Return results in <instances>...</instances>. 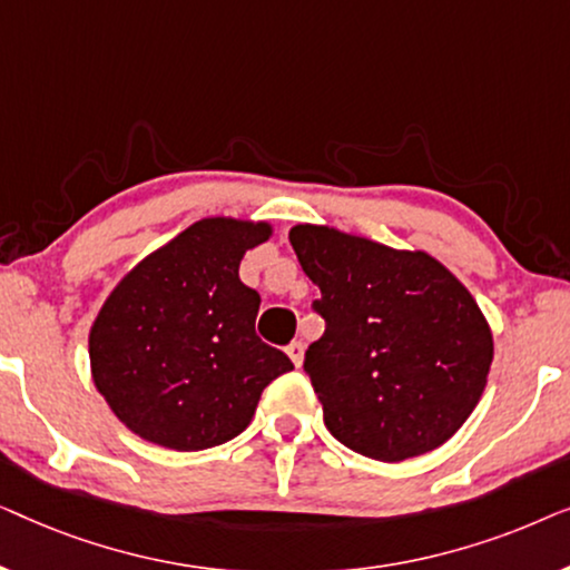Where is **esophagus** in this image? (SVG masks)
Returning <instances> with one entry per match:
<instances>
[{"label":"esophagus","instance_id":"esophagus-1","mask_svg":"<svg viewBox=\"0 0 570 570\" xmlns=\"http://www.w3.org/2000/svg\"><path fill=\"white\" fill-rule=\"evenodd\" d=\"M303 350H306V345H303L301 340H295V342H291V345L285 347V353H287V357H291V361H293L295 368H301V363H303Z\"/></svg>","mask_w":570,"mask_h":570}]
</instances>
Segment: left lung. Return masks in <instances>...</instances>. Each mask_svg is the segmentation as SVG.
<instances>
[{
	"mask_svg": "<svg viewBox=\"0 0 570 570\" xmlns=\"http://www.w3.org/2000/svg\"><path fill=\"white\" fill-rule=\"evenodd\" d=\"M291 244L322 291L311 308L324 334L303 371L330 433L379 462L439 449L478 407L493 363L470 291L425 252L324 225H295Z\"/></svg>",
	"mask_w": 570,
	"mask_h": 570,
	"instance_id": "8db88e82",
	"label": "left lung"
}]
</instances>
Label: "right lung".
<instances>
[{
    "label": "right lung",
    "instance_id": "add662e5",
    "mask_svg": "<svg viewBox=\"0 0 570 570\" xmlns=\"http://www.w3.org/2000/svg\"><path fill=\"white\" fill-rule=\"evenodd\" d=\"M267 223L207 217L139 262L90 330V365L108 407L139 439L202 451L252 423L264 386L293 371L259 340V293L240 283Z\"/></svg>",
    "mask_w": 570,
    "mask_h": 570
}]
</instances>
